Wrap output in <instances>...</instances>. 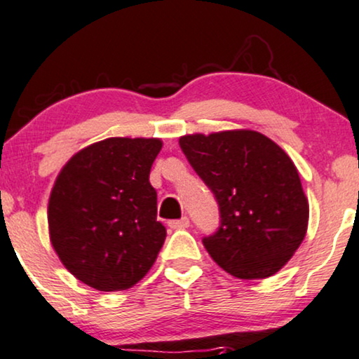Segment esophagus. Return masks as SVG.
<instances>
[{
    "mask_svg": "<svg viewBox=\"0 0 359 359\" xmlns=\"http://www.w3.org/2000/svg\"><path fill=\"white\" fill-rule=\"evenodd\" d=\"M189 224H191V222H189V217H182V219L168 222V226H170L172 229H185L189 228Z\"/></svg>",
    "mask_w": 359,
    "mask_h": 359,
    "instance_id": "1",
    "label": "esophagus"
}]
</instances>
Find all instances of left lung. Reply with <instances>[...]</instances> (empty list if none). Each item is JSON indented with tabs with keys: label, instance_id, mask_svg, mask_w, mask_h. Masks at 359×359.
<instances>
[{
	"label": "left lung",
	"instance_id": "obj_1",
	"mask_svg": "<svg viewBox=\"0 0 359 359\" xmlns=\"http://www.w3.org/2000/svg\"><path fill=\"white\" fill-rule=\"evenodd\" d=\"M179 143L219 204V229L203 240L214 262L243 280L282 270L309 224V201L290 156L253 130L184 135Z\"/></svg>",
	"mask_w": 359,
	"mask_h": 359
}]
</instances>
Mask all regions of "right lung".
Masks as SVG:
<instances>
[{
	"instance_id": "1",
	"label": "right lung",
	"mask_w": 359,
	"mask_h": 359,
	"mask_svg": "<svg viewBox=\"0 0 359 359\" xmlns=\"http://www.w3.org/2000/svg\"><path fill=\"white\" fill-rule=\"evenodd\" d=\"M160 138H106L62 167L47 221L57 257L77 280L101 292L138 283L165 241L156 221L150 168Z\"/></svg>"
}]
</instances>
